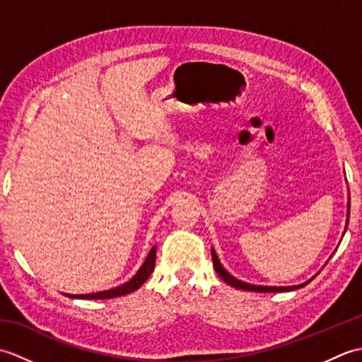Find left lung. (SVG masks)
Here are the masks:
<instances>
[{"label":"left lung","mask_w":362,"mask_h":362,"mask_svg":"<svg viewBox=\"0 0 362 362\" xmlns=\"http://www.w3.org/2000/svg\"><path fill=\"white\" fill-rule=\"evenodd\" d=\"M211 258H213V266L216 269L218 275L221 276L222 280L226 283H228L230 286H233L236 289H244V291H253V292H286V291H294L297 288H302L305 284H300V286H288V288H283V286H257V284H249V283H244L241 280H236L235 276L230 275L222 264L219 263L216 252L211 249Z\"/></svg>","instance_id":"8db88e82"}]
</instances>
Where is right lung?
<instances>
[{"instance_id": "add662e5", "label": "right lung", "mask_w": 362, "mask_h": 362, "mask_svg": "<svg viewBox=\"0 0 362 362\" xmlns=\"http://www.w3.org/2000/svg\"><path fill=\"white\" fill-rule=\"evenodd\" d=\"M153 267H156V247L151 249L148 258H146L143 266L140 267V271H138L127 283L121 284V286H118V288L109 289V291L96 292V294H81V296L68 294V297H71V298H113V297L130 294V292L136 291L146 280L149 279V275L152 274Z\"/></svg>"}]
</instances>
